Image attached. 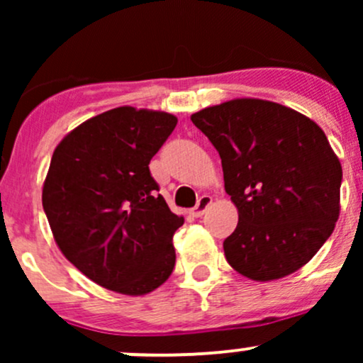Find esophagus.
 Listing matches in <instances>:
<instances>
[{
  "label": "esophagus",
  "instance_id": "1",
  "mask_svg": "<svg viewBox=\"0 0 363 363\" xmlns=\"http://www.w3.org/2000/svg\"><path fill=\"white\" fill-rule=\"evenodd\" d=\"M210 206H211V196H208V194L201 196V198H199V201H198V205H196L193 208V211H191V215L196 216V218H199V216H203L206 213V210Z\"/></svg>",
  "mask_w": 363,
  "mask_h": 363
}]
</instances>
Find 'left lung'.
Here are the masks:
<instances>
[{
	"instance_id": "1",
	"label": "left lung",
	"mask_w": 363,
	"mask_h": 363,
	"mask_svg": "<svg viewBox=\"0 0 363 363\" xmlns=\"http://www.w3.org/2000/svg\"><path fill=\"white\" fill-rule=\"evenodd\" d=\"M222 158L239 223L228 264L254 281L289 277L335 230L343 170L314 121L281 104L232 99L191 116Z\"/></svg>"
}]
</instances>
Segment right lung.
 Returning a JSON list of instances; mask_svg holds the SVG:
<instances>
[{
  "mask_svg": "<svg viewBox=\"0 0 363 363\" xmlns=\"http://www.w3.org/2000/svg\"><path fill=\"white\" fill-rule=\"evenodd\" d=\"M176 124L164 111L116 107L54 150L43 187L49 227L62 256L104 289L138 297L172 274L184 216L157 194L148 164Z\"/></svg>",
  "mask_w": 363,
  "mask_h": 363,
  "instance_id": "1",
  "label": "right lung"
}]
</instances>
